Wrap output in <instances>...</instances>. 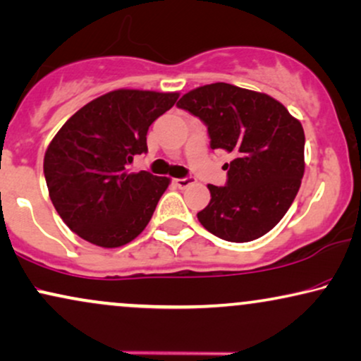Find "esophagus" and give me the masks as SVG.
Listing matches in <instances>:
<instances>
[{"mask_svg": "<svg viewBox=\"0 0 361 361\" xmlns=\"http://www.w3.org/2000/svg\"><path fill=\"white\" fill-rule=\"evenodd\" d=\"M195 183H196V180H195V178H191V176H185V178H176V180H175V185L178 186V188H181V190L188 188V186L195 185Z\"/></svg>", "mask_w": 361, "mask_h": 361, "instance_id": "1", "label": "esophagus"}]
</instances>
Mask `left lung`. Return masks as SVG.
<instances>
[{"instance_id":"left-lung-1","label":"left lung","mask_w":361,"mask_h":361,"mask_svg":"<svg viewBox=\"0 0 361 361\" xmlns=\"http://www.w3.org/2000/svg\"><path fill=\"white\" fill-rule=\"evenodd\" d=\"M208 128L209 148L225 149L226 185H208L198 220L218 238L246 243L276 226L305 173L303 126L275 98L228 83L191 90L176 103Z\"/></svg>"}]
</instances>
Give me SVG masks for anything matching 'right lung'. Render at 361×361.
I'll use <instances>...</instances> for the list:
<instances>
[{"instance_id": "obj_1", "label": "right lung", "mask_w": 361, "mask_h": 361, "mask_svg": "<svg viewBox=\"0 0 361 361\" xmlns=\"http://www.w3.org/2000/svg\"><path fill=\"white\" fill-rule=\"evenodd\" d=\"M180 94L116 90L73 115L44 153L49 198L71 231L90 243L116 248L135 240L152 220L170 178L130 173L147 153L152 123Z\"/></svg>"}]
</instances>
